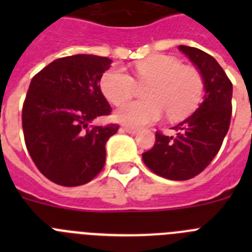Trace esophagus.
<instances>
[{"label": "esophagus", "instance_id": "esophagus-1", "mask_svg": "<svg viewBox=\"0 0 252 252\" xmlns=\"http://www.w3.org/2000/svg\"><path fill=\"white\" fill-rule=\"evenodd\" d=\"M122 130L126 131V132H128V133H131V135H135V133L139 132V130H137V128L128 127V126H125V127H122Z\"/></svg>", "mask_w": 252, "mask_h": 252}]
</instances>
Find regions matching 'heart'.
<instances>
[{"label":"heart","instance_id":"heart-1","mask_svg":"<svg viewBox=\"0 0 252 252\" xmlns=\"http://www.w3.org/2000/svg\"><path fill=\"white\" fill-rule=\"evenodd\" d=\"M135 78L121 66L103 73L101 91L111 103L119 106L128 101L137 91V83L146 86V99L132 101L120 107L116 119L131 127H141L166 119L177 122L186 119L201 103L204 83L202 74L193 66L182 65L177 58L154 55L135 65Z\"/></svg>","mask_w":252,"mask_h":252}]
</instances>
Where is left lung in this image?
<instances>
[{"label":"left lung","mask_w":252,"mask_h":252,"mask_svg":"<svg viewBox=\"0 0 252 252\" xmlns=\"http://www.w3.org/2000/svg\"><path fill=\"white\" fill-rule=\"evenodd\" d=\"M203 77L204 99L197 111L177 125L175 135L155 133V144L142 154L153 173L170 180L194 178L220 151L232 115V83L217 60L201 49L179 45Z\"/></svg>","instance_id":"left-lung-1"}]
</instances>
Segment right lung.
<instances>
[{"mask_svg": "<svg viewBox=\"0 0 252 252\" xmlns=\"http://www.w3.org/2000/svg\"><path fill=\"white\" fill-rule=\"evenodd\" d=\"M112 60L78 54L51 62L32 77L22 106L26 149L36 168L63 187L86 184L106 162L107 140L119 125H90L111 115L99 87Z\"/></svg>", "mask_w": 252, "mask_h": 252, "instance_id": "add662e5", "label": "right lung"}]
</instances>
